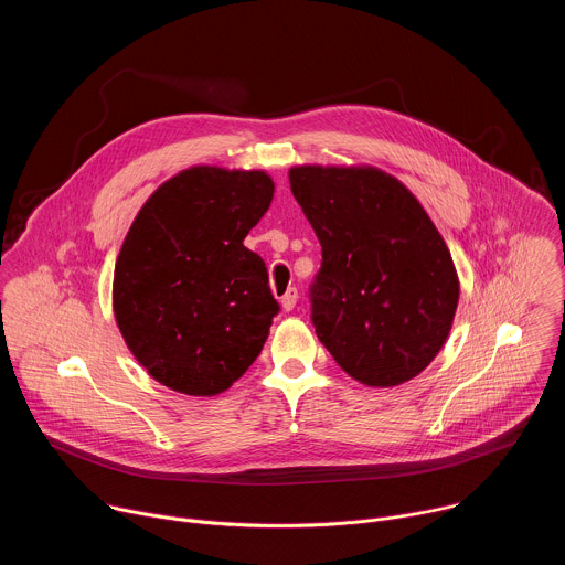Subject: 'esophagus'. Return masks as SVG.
<instances>
[{
	"instance_id": "34e87169",
	"label": "esophagus",
	"mask_w": 565,
	"mask_h": 565,
	"mask_svg": "<svg viewBox=\"0 0 565 565\" xmlns=\"http://www.w3.org/2000/svg\"><path fill=\"white\" fill-rule=\"evenodd\" d=\"M297 288H288L286 290V295H281V299H279V303H281V308L288 312V310H292L295 308V303H297Z\"/></svg>"
}]
</instances>
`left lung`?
<instances>
[{"label":"left lung","instance_id":"8db88e82","mask_svg":"<svg viewBox=\"0 0 565 565\" xmlns=\"http://www.w3.org/2000/svg\"><path fill=\"white\" fill-rule=\"evenodd\" d=\"M290 190L321 246L312 324L366 386H397L445 347L460 297L451 253L420 201L371 166H295Z\"/></svg>","mask_w":565,"mask_h":565}]
</instances>
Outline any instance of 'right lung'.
I'll return each instance as SVG.
<instances>
[{"label": "right lung", "mask_w": 565, "mask_h": 565, "mask_svg": "<svg viewBox=\"0 0 565 565\" xmlns=\"http://www.w3.org/2000/svg\"><path fill=\"white\" fill-rule=\"evenodd\" d=\"M264 170L194 166L153 190L114 270V317L131 355L172 391L210 397L262 353L279 310L244 246L268 212Z\"/></svg>", "instance_id": "1"}]
</instances>
